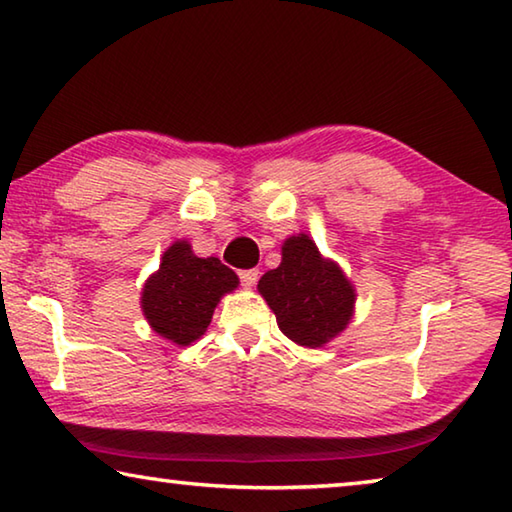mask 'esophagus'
Returning a JSON list of instances; mask_svg holds the SVG:
<instances>
[{"mask_svg":"<svg viewBox=\"0 0 512 512\" xmlns=\"http://www.w3.org/2000/svg\"><path fill=\"white\" fill-rule=\"evenodd\" d=\"M238 276H240V283L245 285V288H254L258 281V270H242V272H238Z\"/></svg>","mask_w":512,"mask_h":512,"instance_id":"esophagus-1","label":"esophagus"}]
</instances>
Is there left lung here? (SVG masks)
Segmentation results:
<instances>
[{
  "instance_id": "left-lung-1",
  "label": "left lung",
  "mask_w": 512,
  "mask_h": 512,
  "mask_svg": "<svg viewBox=\"0 0 512 512\" xmlns=\"http://www.w3.org/2000/svg\"><path fill=\"white\" fill-rule=\"evenodd\" d=\"M258 290L283 335L308 348L324 346L353 317V285L335 263L321 258L306 233L285 240L281 265L263 274Z\"/></svg>"
}]
</instances>
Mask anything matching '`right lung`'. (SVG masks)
Segmentation results:
<instances>
[{
  "mask_svg": "<svg viewBox=\"0 0 512 512\" xmlns=\"http://www.w3.org/2000/svg\"><path fill=\"white\" fill-rule=\"evenodd\" d=\"M236 285V272L220 258H197L186 240L175 242L143 288V315L155 333L186 346L204 335L220 297Z\"/></svg>",
  "mask_w": 512,
  "mask_h": 512,
  "instance_id": "right-lung-1",
  "label": "right lung"
}]
</instances>
